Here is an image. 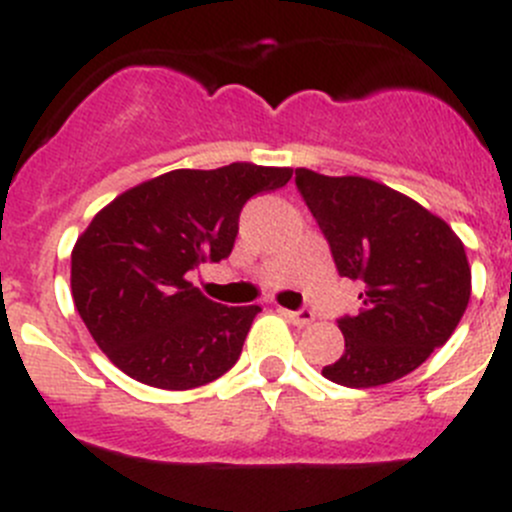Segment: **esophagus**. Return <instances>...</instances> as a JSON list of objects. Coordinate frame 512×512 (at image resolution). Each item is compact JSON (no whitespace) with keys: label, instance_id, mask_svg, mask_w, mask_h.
I'll use <instances>...</instances> for the list:
<instances>
[{"label":"esophagus","instance_id":"esophagus-1","mask_svg":"<svg viewBox=\"0 0 512 512\" xmlns=\"http://www.w3.org/2000/svg\"><path fill=\"white\" fill-rule=\"evenodd\" d=\"M283 316L288 318L291 323H296V326H311L313 321H316V316H313V311H308V308H301V311H281Z\"/></svg>","mask_w":512,"mask_h":512}]
</instances>
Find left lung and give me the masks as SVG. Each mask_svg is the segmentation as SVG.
Listing matches in <instances>:
<instances>
[{"mask_svg":"<svg viewBox=\"0 0 512 512\" xmlns=\"http://www.w3.org/2000/svg\"><path fill=\"white\" fill-rule=\"evenodd\" d=\"M296 189L338 273L361 281V308L338 318L346 348L323 376L338 386L398 381L453 336L470 298L465 249L408 196L363 179L296 169Z\"/></svg>","mask_w":512,"mask_h":512,"instance_id":"1","label":"left lung"}]
</instances>
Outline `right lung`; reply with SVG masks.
<instances>
[{
  "mask_svg": "<svg viewBox=\"0 0 512 512\" xmlns=\"http://www.w3.org/2000/svg\"><path fill=\"white\" fill-rule=\"evenodd\" d=\"M291 174L256 164L176 169L94 216L72 251V296L116 368L164 391L206 386L234 368L261 306L209 301L189 271L229 258L246 201Z\"/></svg>",
  "mask_w": 512,
  "mask_h": 512,
  "instance_id": "right-lung-1",
  "label": "right lung"
}]
</instances>
